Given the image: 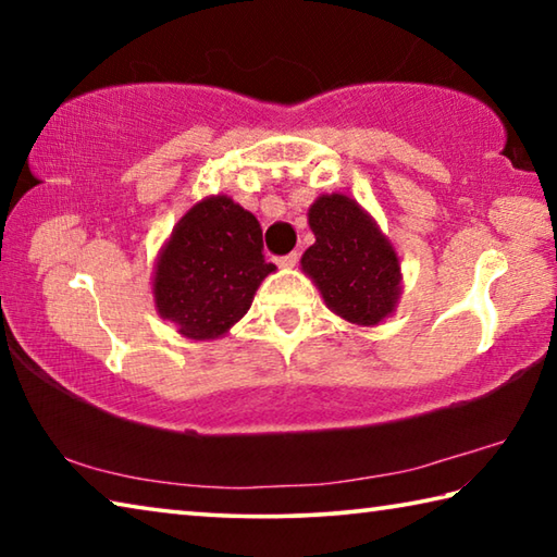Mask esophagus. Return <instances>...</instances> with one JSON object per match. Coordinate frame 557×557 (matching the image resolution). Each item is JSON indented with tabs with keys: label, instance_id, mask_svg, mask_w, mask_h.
Here are the masks:
<instances>
[{
	"label": "esophagus",
	"instance_id": "1",
	"mask_svg": "<svg viewBox=\"0 0 557 557\" xmlns=\"http://www.w3.org/2000/svg\"><path fill=\"white\" fill-rule=\"evenodd\" d=\"M299 262V252L295 250V252H287V256H282V258H277V265L280 268H295Z\"/></svg>",
	"mask_w": 557,
	"mask_h": 557
}]
</instances>
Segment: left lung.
<instances>
[{
	"instance_id": "left-lung-1",
	"label": "left lung",
	"mask_w": 557,
	"mask_h": 557,
	"mask_svg": "<svg viewBox=\"0 0 557 557\" xmlns=\"http://www.w3.org/2000/svg\"><path fill=\"white\" fill-rule=\"evenodd\" d=\"M317 243L301 268L322 289L332 312L351 324H379L400 295V265L371 215L342 194L319 196L309 209Z\"/></svg>"
}]
</instances>
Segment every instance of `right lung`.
<instances>
[{"instance_id":"obj_1","label":"right lung","mask_w":557,"mask_h":557,"mask_svg":"<svg viewBox=\"0 0 557 557\" xmlns=\"http://www.w3.org/2000/svg\"><path fill=\"white\" fill-rule=\"evenodd\" d=\"M272 270L256 215L228 196H213L178 221L159 256L157 309L184 336L215 338L248 312Z\"/></svg>"}]
</instances>
